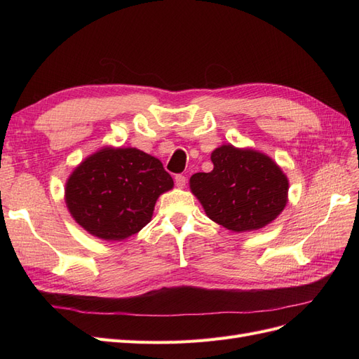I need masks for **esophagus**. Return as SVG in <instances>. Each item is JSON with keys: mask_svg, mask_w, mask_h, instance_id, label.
Wrapping results in <instances>:
<instances>
[{"mask_svg": "<svg viewBox=\"0 0 359 359\" xmlns=\"http://www.w3.org/2000/svg\"><path fill=\"white\" fill-rule=\"evenodd\" d=\"M186 184H187V178L186 177H184V175H177L175 177V186L178 189H184V187H186Z\"/></svg>", "mask_w": 359, "mask_h": 359, "instance_id": "34e87169", "label": "esophagus"}]
</instances>
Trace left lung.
Instances as JSON below:
<instances>
[{"label":"left lung","instance_id":"obj_1","mask_svg":"<svg viewBox=\"0 0 359 359\" xmlns=\"http://www.w3.org/2000/svg\"><path fill=\"white\" fill-rule=\"evenodd\" d=\"M211 161V172L191 175L190 190L217 224L238 233L252 232L285 210L289 180L265 153L224 144L212 151Z\"/></svg>","mask_w":359,"mask_h":359}]
</instances>
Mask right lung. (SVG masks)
Instances as JSON below:
<instances>
[{
  "mask_svg": "<svg viewBox=\"0 0 359 359\" xmlns=\"http://www.w3.org/2000/svg\"><path fill=\"white\" fill-rule=\"evenodd\" d=\"M173 180L154 156L132 147H103L66 181L64 201L74 222L104 241H123L145 227Z\"/></svg>",
  "mask_w": 359,
  "mask_h": 359,
  "instance_id": "1",
  "label": "right lung"
}]
</instances>
